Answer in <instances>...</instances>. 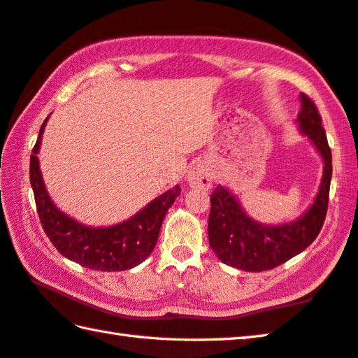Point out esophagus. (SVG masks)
Here are the masks:
<instances>
[{
	"mask_svg": "<svg viewBox=\"0 0 358 358\" xmlns=\"http://www.w3.org/2000/svg\"><path fill=\"white\" fill-rule=\"evenodd\" d=\"M186 183L194 189L208 191L213 185V173L205 164H196L187 171Z\"/></svg>",
	"mask_w": 358,
	"mask_h": 358,
	"instance_id": "esophagus-1",
	"label": "esophagus"
}]
</instances>
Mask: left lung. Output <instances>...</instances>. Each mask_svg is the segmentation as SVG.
<instances>
[{"mask_svg": "<svg viewBox=\"0 0 358 358\" xmlns=\"http://www.w3.org/2000/svg\"><path fill=\"white\" fill-rule=\"evenodd\" d=\"M301 101L299 131L311 141L324 162L320 189L301 217L287 224L266 225L252 219L229 187L219 185L211 194L208 238L216 257L231 268L247 272L274 269L307 249L322 229L332 180V152L315 103L305 94H301Z\"/></svg>", "mask_w": 358, "mask_h": 358, "instance_id": "obj_1", "label": "left lung"}]
</instances>
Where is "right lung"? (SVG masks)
Wrapping results in <instances>:
<instances>
[{"label":"right lung","instance_id":"1","mask_svg":"<svg viewBox=\"0 0 358 358\" xmlns=\"http://www.w3.org/2000/svg\"><path fill=\"white\" fill-rule=\"evenodd\" d=\"M48 117L38 131L29 162V180L43 231L57 252L84 268L95 271H127L141 264L157 245L162 220L175 199L180 185L161 194L133 217L111 227H90L78 222L55 205L45 187L37 153Z\"/></svg>","mask_w":358,"mask_h":358}]
</instances>
